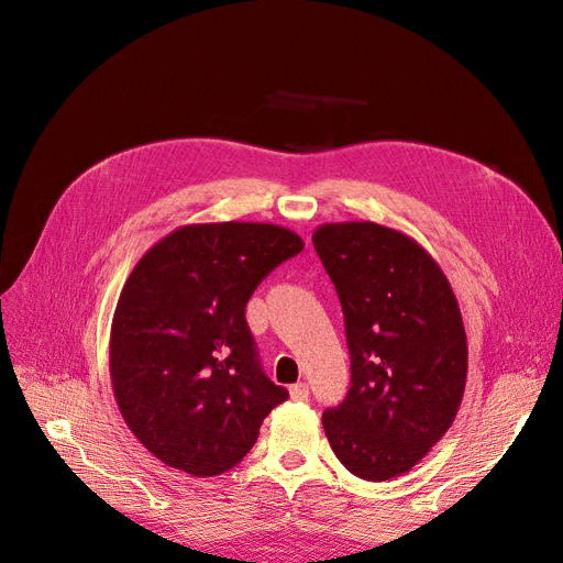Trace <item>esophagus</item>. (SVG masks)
Masks as SVG:
<instances>
[{
  "mask_svg": "<svg viewBox=\"0 0 563 563\" xmlns=\"http://www.w3.org/2000/svg\"><path fill=\"white\" fill-rule=\"evenodd\" d=\"M308 383H294V386L289 388V397L294 399V401H303V399H308Z\"/></svg>",
  "mask_w": 563,
  "mask_h": 563,
  "instance_id": "1",
  "label": "esophagus"
}]
</instances>
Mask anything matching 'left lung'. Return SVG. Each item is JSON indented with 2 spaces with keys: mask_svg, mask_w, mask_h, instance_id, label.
Wrapping results in <instances>:
<instances>
[{
  "mask_svg": "<svg viewBox=\"0 0 563 563\" xmlns=\"http://www.w3.org/2000/svg\"><path fill=\"white\" fill-rule=\"evenodd\" d=\"M312 244L340 297L351 356V388L323 410V431L351 475L399 477L459 412L467 376L459 301L438 262L399 230L323 223Z\"/></svg>",
  "mask_w": 563,
  "mask_h": 563,
  "instance_id": "obj_1",
  "label": "left lung"
}]
</instances>
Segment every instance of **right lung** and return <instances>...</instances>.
<instances>
[{
  "instance_id": "1",
  "label": "right lung",
  "mask_w": 563,
  "mask_h": 563,
  "mask_svg": "<svg viewBox=\"0 0 563 563\" xmlns=\"http://www.w3.org/2000/svg\"><path fill=\"white\" fill-rule=\"evenodd\" d=\"M303 251L274 223H194L132 269L109 338L113 395L141 445L212 477L240 463L289 393L266 378L246 323L262 278Z\"/></svg>"
}]
</instances>
